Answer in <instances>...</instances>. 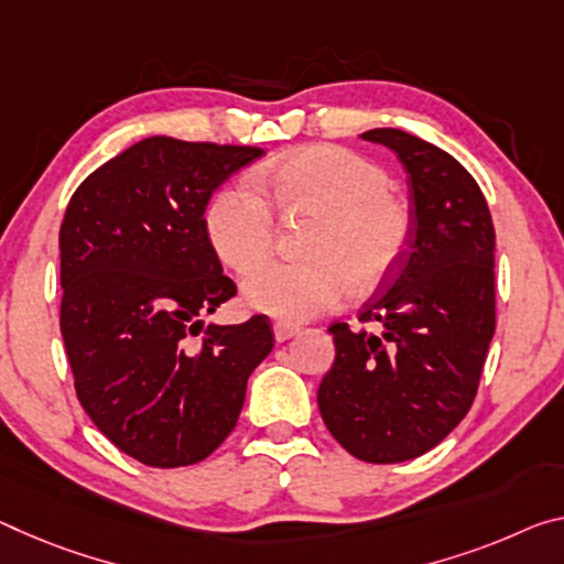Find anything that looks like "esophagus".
Returning a JSON list of instances; mask_svg holds the SVG:
<instances>
[{
	"label": "esophagus",
	"instance_id": "esophagus-1",
	"mask_svg": "<svg viewBox=\"0 0 564 564\" xmlns=\"http://www.w3.org/2000/svg\"><path fill=\"white\" fill-rule=\"evenodd\" d=\"M296 334H299V326L285 324V321H275V324H273L275 341H289V338H293Z\"/></svg>",
	"mask_w": 564,
	"mask_h": 564
}]
</instances>
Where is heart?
Returning a JSON list of instances; mask_svg holds the SVG:
<instances>
[{"instance_id":"b5f03b06","label":"heart","mask_w":564,"mask_h":564,"mask_svg":"<svg viewBox=\"0 0 564 564\" xmlns=\"http://www.w3.org/2000/svg\"><path fill=\"white\" fill-rule=\"evenodd\" d=\"M283 216H316L303 263L258 261L273 248V218L261 195L230 185L210 200L205 230L220 261L248 271L243 299L253 311L299 324L341 303L351 285L373 291L397 273L411 240L409 205L389 191V175L338 145H308L256 175Z\"/></svg>"}]
</instances>
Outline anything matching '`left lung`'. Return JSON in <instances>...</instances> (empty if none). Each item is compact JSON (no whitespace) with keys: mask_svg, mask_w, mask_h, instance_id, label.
Wrapping results in <instances>:
<instances>
[{"mask_svg":"<svg viewBox=\"0 0 564 564\" xmlns=\"http://www.w3.org/2000/svg\"><path fill=\"white\" fill-rule=\"evenodd\" d=\"M406 170L411 240L359 321L334 324L318 387L334 440L356 459L397 464L434 449L477 397L495 336V226L479 185L442 148L397 128L361 135Z\"/></svg>","mask_w":564,"mask_h":564,"instance_id":"obj_1","label":"left lung"}]
</instances>
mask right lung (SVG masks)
<instances>
[{
  "mask_svg": "<svg viewBox=\"0 0 564 564\" xmlns=\"http://www.w3.org/2000/svg\"><path fill=\"white\" fill-rule=\"evenodd\" d=\"M261 148L140 140L77 187L59 228V328L77 399L148 467L203 462L273 348L265 316L205 326L236 296L205 230L210 195Z\"/></svg>",
  "mask_w": 564,
  "mask_h": 564,
  "instance_id": "add662e5",
  "label": "right lung"
}]
</instances>
